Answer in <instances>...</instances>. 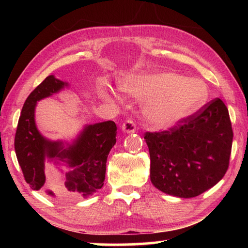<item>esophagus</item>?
<instances>
[{
	"mask_svg": "<svg viewBox=\"0 0 248 248\" xmlns=\"http://www.w3.org/2000/svg\"><path fill=\"white\" fill-rule=\"evenodd\" d=\"M121 129H123V131L124 133H134L137 130V125H136V124H134L133 120L129 119L125 121V123L123 124V125H121Z\"/></svg>",
	"mask_w": 248,
	"mask_h": 248,
	"instance_id": "obj_1",
	"label": "esophagus"
}]
</instances>
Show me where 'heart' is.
I'll list each match as a JSON object with an SVG mask.
<instances>
[{
    "mask_svg": "<svg viewBox=\"0 0 248 248\" xmlns=\"http://www.w3.org/2000/svg\"><path fill=\"white\" fill-rule=\"evenodd\" d=\"M121 90L133 97L146 100L143 114L157 127H170L202 106L208 96L204 84L170 72H150L124 79ZM103 97L112 94L100 87Z\"/></svg>",
    "mask_w": 248,
    "mask_h": 248,
    "instance_id": "obj_1",
    "label": "heart"
}]
</instances>
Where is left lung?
Returning <instances> with one entry per match:
<instances>
[{
	"instance_id": "left-lung-1",
	"label": "left lung",
	"mask_w": 248,
	"mask_h": 248,
	"mask_svg": "<svg viewBox=\"0 0 248 248\" xmlns=\"http://www.w3.org/2000/svg\"><path fill=\"white\" fill-rule=\"evenodd\" d=\"M144 139L154 186L167 195L192 198L223 178L233 130L228 108L216 98L169 131L146 132Z\"/></svg>"
}]
</instances>
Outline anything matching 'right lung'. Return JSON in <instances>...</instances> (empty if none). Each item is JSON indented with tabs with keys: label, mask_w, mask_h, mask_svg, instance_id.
I'll return each mask as SVG.
<instances>
[{
	"label": "right lung",
	"mask_w": 248,
	"mask_h": 248,
	"mask_svg": "<svg viewBox=\"0 0 248 248\" xmlns=\"http://www.w3.org/2000/svg\"><path fill=\"white\" fill-rule=\"evenodd\" d=\"M69 83L49 75L33 90L25 102L15 134V152L26 183L39 190L50 185L46 194L69 201L77 197L95 194L104 186L108 154L116 143L114 121L86 124L72 142L51 141L39 132L35 121L37 102L58 93ZM46 162L65 165V180L61 185L46 184Z\"/></svg>",
	"instance_id": "right-lung-1"
}]
</instances>
